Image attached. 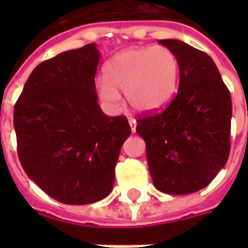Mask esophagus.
Wrapping results in <instances>:
<instances>
[{"label":"esophagus","mask_w":248,"mask_h":248,"mask_svg":"<svg viewBox=\"0 0 248 248\" xmlns=\"http://www.w3.org/2000/svg\"><path fill=\"white\" fill-rule=\"evenodd\" d=\"M128 123H129V127H131V131H132V134L137 131V121L134 119H129L128 120Z\"/></svg>","instance_id":"obj_1"}]
</instances>
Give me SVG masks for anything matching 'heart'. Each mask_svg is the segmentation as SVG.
<instances>
[{"label":"heart","mask_w":248,"mask_h":248,"mask_svg":"<svg viewBox=\"0 0 248 248\" xmlns=\"http://www.w3.org/2000/svg\"><path fill=\"white\" fill-rule=\"evenodd\" d=\"M179 62L167 46L129 48L116 55L106 67V78L99 77L95 88L109 106L125 92L129 106L139 113H152L164 108L176 91Z\"/></svg>","instance_id":"heart-1"}]
</instances>
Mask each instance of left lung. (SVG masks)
<instances>
[{
    "label": "left lung",
    "mask_w": 248,
    "mask_h": 248,
    "mask_svg": "<svg viewBox=\"0 0 248 248\" xmlns=\"http://www.w3.org/2000/svg\"><path fill=\"white\" fill-rule=\"evenodd\" d=\"M179 62V88L161 113L138 119L153 184L168 195L208 185L231 150L232 99L214 61L179 40H158Z\"/></svg>",
    "instance_id": "8db88e82"
}]
</instances>
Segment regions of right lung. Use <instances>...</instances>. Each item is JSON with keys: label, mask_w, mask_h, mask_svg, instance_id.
Segmentation results:
<instances>
[{"label": "right lung", "mask_w": 248, "mask_h": 248, "mask_svg": "<svg viewBox=\"0 0 248 248\" xmlns=\"http://www.w3.org/2000/svg\"><path fill=\"white\" fill-rule=\"evenodd\" d=\"M96 44L40 63L15 105L17 155L27 176L64 204H90L109 195L120 149L131 134L125 116L98 105Z\"/></svg>", "instance_id": "obj_1"}]
</instances>
